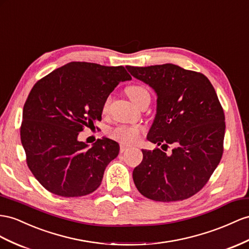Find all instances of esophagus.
<instances>
[{
    "label": "esophagus",
    "instance_id": "obj_1",
    "mask_svg": "<svg viewBox=\"0 0 249 249\" xmlns=\"http://www.w3.org/2000/svg\"><path fill=\"white\" fill-rule=\"evenodd\" d=\"M127 149H129V146H127V145H125V144H121V145H120V151H121V152H124V151H126Z\"/></svg>",
    "mask_w": 249,
    "mask_h": 249
}]
</instances>
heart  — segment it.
Instances as JSON below:
<instances>
[{"label": "heart", "instance_id": "1", "mask_svg": "<svg viewBox=\"0 0 249 249\" xmlns=\"http://www.w3.org/2000/svg\"><path fill=\"white\" fill-rule=\"evenodd\" d=\"M126 92L133 103L139 105L145 99H150V94L147 89L141 85H131L127 87ZM110 99L108 98L103 104V111H106L109 106ZM143 128L140 125H118L109 130V137L122 144L136 143Z\"/></svg>", "mask_w": 249, "mask_h": 249}]
</instances>
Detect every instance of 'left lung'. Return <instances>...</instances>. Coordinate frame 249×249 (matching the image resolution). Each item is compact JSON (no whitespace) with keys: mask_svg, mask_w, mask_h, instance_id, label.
Wrapping results in <instances>:
<instances>
[{"mask_svg":"<svg viewBox=\"0 0 249 249\" xmlns=\"http://www.w3.org/2000/svg\"><path fill=\"white\" fill-rule=\"evenodd\" d=\"M136 79L157 93V113L147 140L168 147L142 149L143 160L133 169L136 187L160 202L182 201L208 182L223 155L225 117L218 95L205 75L174 64L126 66Z\"/></svg>","mask_w":249,"mask_h":249,"instance_id":"obj_1","label":"left lung"}]
</instances>
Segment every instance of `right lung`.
<instances>
[{"label": "right lung", "instance_id": "1", "mask_svg": "<svg viewBox=\"0 0 249 249\" xmlns=\"http://www.w3.org/2000/svg\"><path fill=\"white\" fill-rule=\"evenodd\" d=\"M129 80L123 66L70 62L36 83L23 108L21 142L28 167L44 188L73 197L101 185L120 146L103 138L89 147L78 137L102 120L108 95Z\"/></svg>", "mask_w": 249, "mask_h": 249}]
</instances>
